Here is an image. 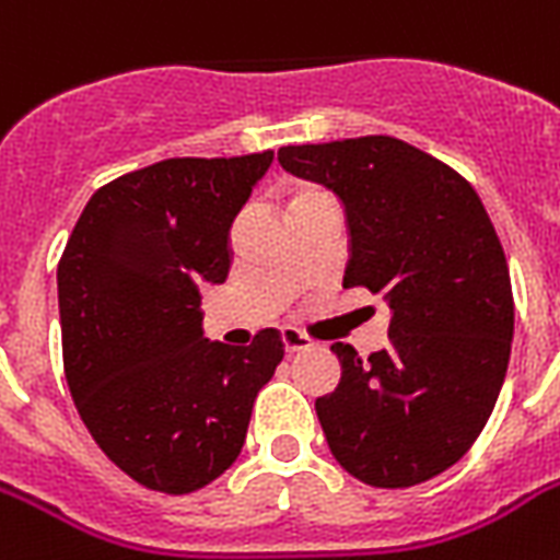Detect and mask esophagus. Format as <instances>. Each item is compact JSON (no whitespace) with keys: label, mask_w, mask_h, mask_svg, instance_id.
Segmentation results:
<instances>
[{"label":"esophagus","mask_w":560,"mask_h":560,"mask_svg":"<svg viewBox=\"0 0 560 560\" xmlns=\"http://www.w3.org/2000/svg\"><path fill=\"white\" fill-rule=\"evenodd\" d=\"M281 342H284V351H288V354H293V351H305L314 346V342L307 340L305 334H299L296 328H281Z\"/></svg>","instance_id":"obj_1"}]
</instances>
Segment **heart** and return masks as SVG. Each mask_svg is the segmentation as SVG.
<instances>
[{
	"label": "heart",
	"instance_id": "b5f03b06",
	"mask_svg": "<svg viewBox=\"0 0 560 560\" xmlns=\"http://www.w3.org/2000/svg\"><path fill=\"white\" fill-rule=\"evenodd\" d=\"M316 194H323V191H299V194H296V200H293V202L307 200V197H316Z\"/></svg>",
	"mask_w": 560,
	"mask_h": 560
}]
</instances>
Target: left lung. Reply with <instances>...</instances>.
Returning a JSON list of instances; mask_svg holds the SVG:
<instances>
[{"label":"left lung","mask_w":560,"mask_h":560,"mask_svg":"<svg viewBox=\"0 0 560 560\" xmlns=\"http://www.w3.org/2000/svg\"><path fill=\"white\" fill-rule=\"evenodd\" d=\"M281 168L340 200L342 288L392 311L389 346L334 342L342 377L316 398L334 459L374 488L433 479L468 453L503 389L514 337L509 264L477 191L392 136L279 151Z\"/></svg>","instance_id":"1"}]
</instances>
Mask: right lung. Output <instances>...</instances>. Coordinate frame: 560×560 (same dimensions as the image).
<instances>
[{
	"label": "right lung",
	"instance_id": "1",
	"mask_svg": "<svg viewBox=\"0 0 560 560\" xmlns=\"http://www.w3.org/2000/svg\"><path fill=\"white\" fill-rule=\"evenodd\" d=\"M272 151L165 160L86 202L57 264L66 383L95 444L162 494L209 486L237 459L255 395L284 358L202 334L200 290L223 284L229 229Z\"/></svg>",
	"mask_w": 560,
	"mask_h": 560
}]
</instances>
